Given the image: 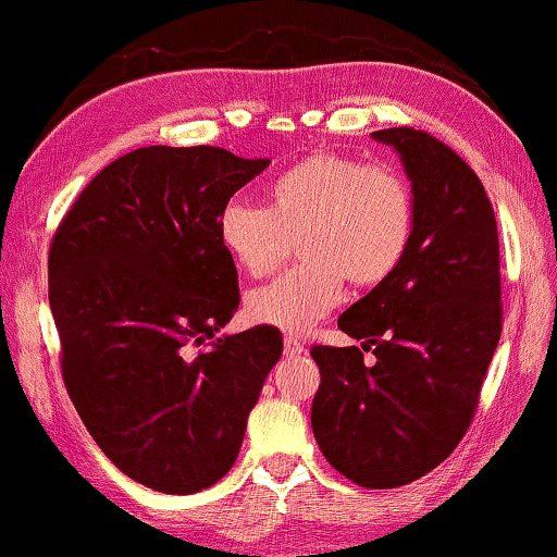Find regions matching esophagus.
<instances>
[{"mask_svg": "<svg viewBox=\"0 0 557 557\" xmlns=\"http://www.w3.org/2000/svg\"><path fill=\"white\" fill-rule=\"evenodd\" d=\"M282 345H285L287 358H295V355H302L305 352V345L297 337H285V343H282Z\"/></svg>", "mask_w": 557, "mask_h": 557, "instance_id": "1", "label": "esophagus"}]
</instances>
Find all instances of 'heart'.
<instances>
[{"instance_id":"1","label":"heart","mask_w":557,"mask_h":557,"mask_svg":"<svg viewBox=\"0 0 557 557\" xmlns=\"http://www.w3.org/2000/svg\"><path fill=\"white\" fill-rule=\"evenodd\" d=\"M264 207L227 202L218 239L245 275L268 277L293 250L302 257L247 295V318L307 332L339 302L345 277L377 287L400 270L414 237V195L400 170L339 152H312L264 185Z\"/></svg>"}]
</instances>
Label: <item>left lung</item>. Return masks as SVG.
<instances>
[{
    "label": "left lung",
    "instance_id": "left-lung-1",
    "mask_svg": "<svg viewBox=\"0 0 557 557\" xmlns=\"http://www.w3.org/2000/svg\"><path fill=\"white\" fill-rule=\"evenodd\" d=\"M372 137L400 154L418 222L400 270L339 314L362 347L312 345V433L337 472L385 491L437 468L468 433L503 330L500 245L483 182L460 154L412 127Z\"/></svg>",
    "mask_w": 557,
    "mask_h": 557
}]
</instances>
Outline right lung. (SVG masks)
I'll return each mask as SVG.
<instances>
[{
  "label": "right lung",
  "instance_id": "obj_1",
  "mask_svg": "<svg viewBox=\"0 0 557 557\" xmlns=\"http://www.w3.org/2000/svg\"><path fill=\"white\" fill-rule=\"evenodd\" d=\"M268 164L210 145L139 147L82 189L52 237L66 393L107 458L157 493L227 475L282 355L270 325L218 337L239 305L218 218Z\"/></svg>",
  "mask_w": 557,
  "mask_h": 557
}]
</instances>
